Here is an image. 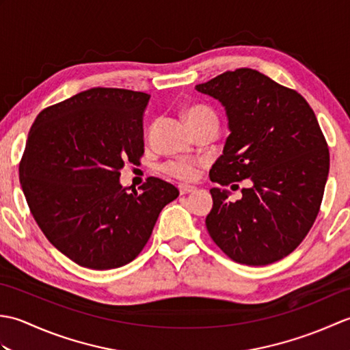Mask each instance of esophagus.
Instances as JSON below:
<instances>
[{"mask_svg":"<svg viewBox=\"0 0 350 350\" xmlns=\"http://www.w3.org/2000/svg\"><path fill=\"white\" fill-rule=\"evenodd\" d=\"M196 191H197L196 187H188V185H180L179 187L180 196H187V194H191V192H196Z\"/></svg>","mask_w":350,"mask_h":350,"instance_id":"34e87169","label":"esophagus"}]
</instances>
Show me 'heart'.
Segmentation results:
<instances>
[{"instance_id":"heart-1","label":"heart","mask_w":350,"mask_h":350,"mask_svg":"<svg viewBox=\"0 0 350 350\" xmlns=\"http://www.w3.org/2000/svg\"><path fill=\"white\" fill-rule=\"evenodd\" d=\"M185 118H187V123L191 129L197 128V126H202L206 123H215L218 124V118L215 116L213 111L207 107H192L187 109L185 113ZM163 171L171 177L179 180H194L197 176V163L191 162V161H173L168 162L165 167H163Z\"/></svg>"}]
</instances>
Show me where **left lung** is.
Here are the masks:
<instances>
[{
    "mask_svg": "<svg viewBox=\"0 0 350 350\" xmlns=\"http://www.w3.org/2000/svg\"><path fill=\"white\" fill-rule=\"evenodd\" d=\"M196 90L226 108L230 135L211 180L232 189L248 179L242 198L212 188L206 227L237 263L265 266L288 256L317 217L329 173V150L314 111L302 96L254 69L226 72Z\"/></svg>",
    "mask_w": 350,
    "mask_h": 350,
    "instance_id": "left-lung-1",
    "label": "left lung"
}]
</instances>
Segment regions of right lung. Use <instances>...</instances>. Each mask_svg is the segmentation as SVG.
<instances>
[{"label": "right lung", "mask_w": 350, "mask_h": 350, "mask_svg": "<svg viewBox=\"0 0 350 350\" xmlns=\"http://www.w3.org/2000/svg\"><path fill=\"white\" fill-rule=\"evenodd\" d=\"M150 94L96 87L44 108L29 129L19 180L43 234L72 262L107 271L128 265L179 191L148 177L120 185L124 162L144 153L143 116Z\"/></svg>", "instance_id": "right-lung-1"}]
</instances>
